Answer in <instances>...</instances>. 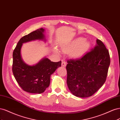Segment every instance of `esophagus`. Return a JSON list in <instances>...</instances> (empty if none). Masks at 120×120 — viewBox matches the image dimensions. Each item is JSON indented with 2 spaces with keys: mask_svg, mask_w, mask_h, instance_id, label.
I'll return each instance as SVG.
<instances>
[{
  "mask_svg": "<svg viewBox=\"0 0 120 120\" xmlns=\"http://www.w3.org/2000/svg\"><path fill=\"white\" fill-rule=\"evenodd\" d=\"M66 65H67V63L65 62L64 61H62V63H61V66L64 67L66 66Z\"/></svg>",
  "mask_w": 120,
  "mask_h": 120,
  "instance_id": "esophagus-1",
  "label": "esophagus"
}]
</instances>
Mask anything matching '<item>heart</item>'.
I'll list each match as a JSON object with an SVG mask.
<instances>
[{
    "label": "heart",
    "mask_w": 120,
    "mask_h": 120,
    "mask_svg": "<svg viewBox=\"0 0 120 120\" xmlns=\"http://www.w3.org/2000/svg\"><path fill=\"white\" fill-rule=\"evenodd\" d=\"M90 46V43L88 41L85 40V38H79L72 42L69 45L67 49H64V51H67L68 50H74V54L75 56H79V54L84 52L88 49Z\"/></svg>",
    "instance_id": "heart-1"
}]
</instances>
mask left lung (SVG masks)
I'll return each mask as SVG.
<instances>
[{
  "instance_id": "obj_1",
  "label": "left lung",
  "mask_w": 120,
  "mask_h": 120,
  "mask_svg": "<svg viewBox=\"0 0 120 120\" xmlns=\"http://www.w3.org/2000/svg\"><path fill=\"white\" fill-rule=\"evenodd\" d=\"M67 63L69 90L76 97L86 98L93 95L106 81L110 57L105 45L97 39L96 45L90 51Z\"/></svg>"
}]
</instances>
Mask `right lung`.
<instances>
[{
    "label": "right lung",
    "mask_w": 120,
    "mask_h": 120,
    "mask_svg": "<svg viewBox=\"0 0 120 120\" xmlns=\"http://www.w3.org/2000/svg\"><path fill=\"white\" fill-rule=\"evenodd\" d=\"M42 28L21 38L13 52L12 72L17 83L24 91L34 94L45 92L50 84V75L57 68L61 67V61L53 62L45 57L33 66L25 64L21 56L22 43L34 40L46 41Z\"/></svg>",
    "instance_id": "right-lung-1"
}]
</instances>
